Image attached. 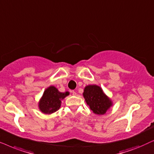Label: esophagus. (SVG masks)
<instances>
[{"instance_id": "1", "label": "esophagus", "mask_w": 154, "mask_h": 154, "mask_svg": "<svg viewBox=\"0 0 154 154\" xmlns=\"http://www.w3.org/2000/svg\"><path fill=\"white\" fill-rule=\"evenodd\" d=\"M72 94L73 96H76V95H77V93H76L75 91H72Z\"/></svg>"}]
</instances>
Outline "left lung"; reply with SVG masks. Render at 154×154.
<instances>
[{"mask_svg":"<svg viewBox=\"0 0 154 154\" xmlns=\"http://www.w3.org/2000/svg\"><path fill=\"white\" fill-rule=\"evenodd\" d=\"M83 96L90 109L94 113L103 115L112 105L111 101L106 96L99 87L89 85L85 87Z\"/></svg>","mask_w":154,"mask_h":154,"instance_id":"1","label":"left lung"}]
</instances>
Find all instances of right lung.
Wrapping results in <instances>:
<instances>
[{"label":"right lung","mask_w":154,"mask_h":154,"mask_svg":"<svg viewBox=\"0 0 154 154\" xmlns=\"http://www.w3.org/2000/svg\"><path fill=\"white\" fill-rule=\"evenodd\" d=\"M69 95L68 92L61 93L54 87H50L44 91L39 102V108L43 112L51 114L60 107L61 100Z\"/></svg>","instance_id":"1"}]
</instances>
